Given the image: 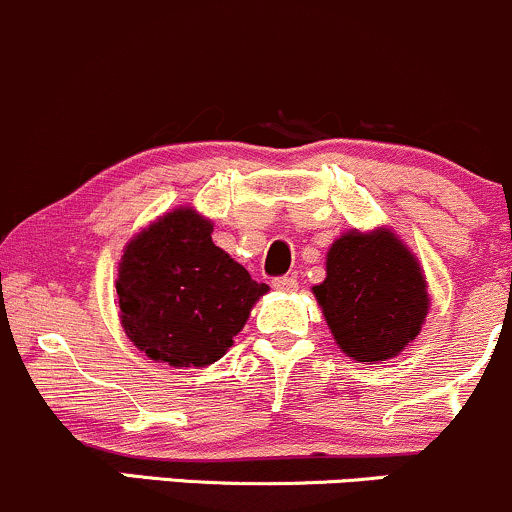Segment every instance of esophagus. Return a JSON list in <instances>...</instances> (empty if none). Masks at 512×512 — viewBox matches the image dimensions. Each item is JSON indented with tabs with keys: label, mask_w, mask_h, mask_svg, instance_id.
<instances>
[{
	"label": "esophagus",
	"mask_w": 512,
	"mask_h": 512,
	"mask_svg": "<svg viewBox=\"0 0 512 512\" xmlns=\"http://www.w3.org/2000/svg\"><path fill=\"white\" fill-rule=\"evenodd\" d=\"M272 286L277 291H296V289H299V284H296L294 277H277V279H272Z\"/></svg>",
	"instance_id": "1"
}]
</instances>
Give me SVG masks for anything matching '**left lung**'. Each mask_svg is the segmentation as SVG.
Wrapping results in <instances>:
<instances>
[{
  "instance_id": "1",
  "label": "left lung",
  "mask_w": 512,
  "mask_h": 512,
  "mask_svg": "<svg viewBox=\"0 0 512 512\" xmlns=\"http://www.w3.org/2000/svg\"><path fill=\"white\" fill-rule=\"evenodd\" d=\"M313 296L340 352L362 364L408 350L430 313L425 269L386 226L352 228L333 240Z\"/></svg>"
}]
</instances>
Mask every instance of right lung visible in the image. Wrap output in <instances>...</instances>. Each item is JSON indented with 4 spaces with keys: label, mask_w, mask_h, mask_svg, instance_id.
<instances>
[{
    "label": "right lung",
    "mask_w": 512,
    "mask_h": 512,
    "mask_svg": "<svg viewBox=\"0 0 512 512\" xmlns=\"http://www.w3.org/2000/svg\"><path fill=\"white\" fill-rule=\"evenodd\" d=\"M211 218L177 206L123 247L116 301L126 338L153 362L209 367L267 294L243 265L213 245Z\"/></svg>",
    "instance_id": "obj_1"
}]
</instances>
